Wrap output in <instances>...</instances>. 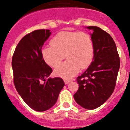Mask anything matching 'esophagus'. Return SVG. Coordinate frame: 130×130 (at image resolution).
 <instances>
[{"label":"esophagus","mask_w":130,"mask_h":130,"mask_svg":"<svg viewBox=\"0 0 130 130\" xmlns=\"http://www.w3.org/2000/svg\"><path fill=\"white\" fill-rule=\"evenodd\" d=\"M64 83H65V84H68V83H69L70 82V79H64Z\"/></svg>","instance_id":"obj_1"}]
</instances>
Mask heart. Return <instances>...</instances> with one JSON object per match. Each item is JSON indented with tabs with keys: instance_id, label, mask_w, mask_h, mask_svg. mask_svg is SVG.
I'll use <instances>...</instances> for the list:
<instances>
[{
	"instance_id": "b5f03b06",
	"label": "heart",
	"mask_w": 130,
	"mask_h": 130,
	"mask_svg": "<svg viewBox=\"0 0 130 130\" xmlns=\"http://www.w3.org/2000/svg\"><path fill=\"white\" fill-rule=\"evenodd\" d=\"M51 46L45 47L41 53L45 62L56 68L66 57L68 60L55 70L57 76L70 79L79 69H85L92 62L94 45L92 37L85 32H60L50 41Z\"/></svg>"
}]
</instances>
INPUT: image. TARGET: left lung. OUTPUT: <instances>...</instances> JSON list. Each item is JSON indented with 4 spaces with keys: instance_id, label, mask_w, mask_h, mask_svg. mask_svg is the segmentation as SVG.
Listing matches in <instances>:
<instances>
[{
    "instance_id": "obj_1",
    "label": "left lung",
    "mask_w": 130,
    "mask_h": 130,
    "mask_svg": "<svg viewBox=\"0 0 130 130\" xmlns=\"http://www.w3.org/2000/svg\"><path fill=\"white\" fill-rule=\"evenodd\" d=\"M94 55L90 66L77 77L79 88L73 95L75 102L85 109H94L111 96L115 90L120 68V57L114 40L107 32L90 26Z\"/></svg>"
}]
</instances>
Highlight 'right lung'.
<instances>
[{
  "instance_id": "add662e5",
  "label": "right lung",
  "mask_w": 130,
  "mask_h": 130,
  "mask_svg": "<svg viewBox=\"0 0 130 130\" xmlns=\"http://www.w3.org/2000/svg\"><path fill=\"white\" fill-rule=\"evenodd\" d=\"M49 30H36L20 40L11 61L13 83L24 102L32 109L45 111L57 102L64 86L60 77L49 78L52 68L42 57V48L51 35Z\"/></svg>"
}]
</instances>
